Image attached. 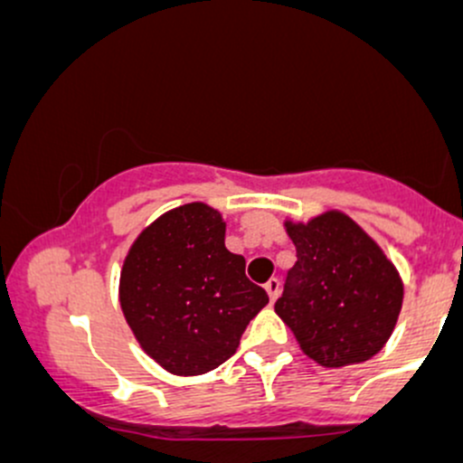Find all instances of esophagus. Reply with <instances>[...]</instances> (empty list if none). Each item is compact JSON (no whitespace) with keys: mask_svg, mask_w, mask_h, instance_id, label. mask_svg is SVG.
Wrapping results in <instances>:
<instances>
[{"mask_svg":"<svg viewBox=\"0 0 463 463\" xmlns=\"http://www.w3.org/2000/svg\"><path fill=\"white\" fill-rule=\"evenodd\" d=\"M279 289H280V283H279V279H269L268 283H265V291H268V296H269V300H276V296H279Z\"/></svg>","mask_w":463,"mask_h":463,"instance_id":"obj_1","label":"esophagus"}]
</instances>
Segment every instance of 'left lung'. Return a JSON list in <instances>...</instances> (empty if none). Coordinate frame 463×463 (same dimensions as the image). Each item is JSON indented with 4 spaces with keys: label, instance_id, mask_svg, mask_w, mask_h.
I'll list each match as a JSON object with an SVG mask.
<instances>
[{
    "label": "left lung",
    "instance_id": "8db88e82",
    "mask_svg": "<svg viewBox=\"0 0 463 463\" xmlns=\"http://www.w3.org/2000/svg\"><path fill=\"white\" fill-rule=\"evenodd\" d=\"M298 261L287 272L274 311L302 353L324 365L374 357L394 331L402 280L394 263L359 224L339 211L307 224L285 222Z\"/></svg>",
    "mask_w": 463,
    "mask_h": 463
}]
</instances>
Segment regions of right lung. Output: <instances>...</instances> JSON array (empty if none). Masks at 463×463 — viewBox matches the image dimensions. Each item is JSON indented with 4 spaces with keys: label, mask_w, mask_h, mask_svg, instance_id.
<instances>
[{
    "label": "right lung",
    "mask_w": 463,
    "mask_h": 463,
    "mask_svg": "<svg viewBox=\"0 0 463 463\" xmlns=\"http://www.w3.org/2000/svg\"><path fill=\"white\" fill-rule=\"evenodd\" d=\"M224 232L209 204H183L135 239L121 268L126 322L172 374H204L231 359L248 322L269 300L246 276V259L228 252Z\"/></svg>",
    "instance_id": "right-lung-1"
}]
</instances>
